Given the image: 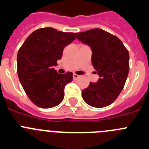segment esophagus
I'll return each mask as SVG.
<instances>
[{"label":"esophagus","mask_w":149,"mask_h":149,"mask_svg":"<svg viewBox=\"0 0 149 149\" xmlns=\"http://www.w3.org/2000/svg\"><path fill=\"white\" fill-rule=\"evenodd\" d=\"M79 77H80V76L77 75V74H73V79H74V80H76V79L78 78Z\"/></svg>","instance_id":"34e87169"}]
</instances>
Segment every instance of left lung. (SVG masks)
I'll list each match as a JSON object with an SVG mask.
<instances>
[{"instance_id":"obj_1","label":"left lung","mask_w":149,"mask_h":149,"mask_svg":"<svg viewBox=\"0 0 149 149\" xmlns=\"http://www.w3.org/2000/svg\"><path fill=\"white\" fill-rule=\"evenodd\" d=\"M80 41L92 51L91 63L100 78L82 91L88 105L96 108L109 106L123 88L129 70V54L117 37L101 29L76 33Z\"/></svg>"}]
</instances>
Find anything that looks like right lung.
<instances>
[{
    "label": "right lung",
    "mask_w": 149,
    "mask_h": 149,
    "mask_svg": "<svg viewBox=\"0 0 149 149\" xmlns=\"http://www.w3.org/2000/svg\"><path fill=\"white\" fill-rule=\"evenodd\" d=\"M75 34L51 27L32 32L19 49L17 74L26 94L36 106L49 109L59 105L65 85L72 81V73L61 74L53 68L63 51L75 40Z\"/></svg>",
    "instance_id": "1"
}]
</instances>
